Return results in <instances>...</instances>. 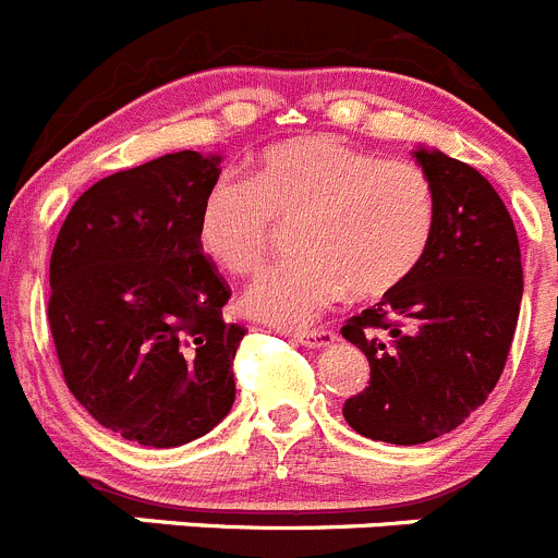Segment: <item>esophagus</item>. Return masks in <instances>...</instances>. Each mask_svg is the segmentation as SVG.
Returning a JSON list of instances; mask_svg holds the SVG:
<instances>
[{
    "mask_svg": "<svg viewBox=\"0 0 558 558\" xmlns=\"http://www.w3.org/2000/svg\"><path fill=\"white\" fill-rule=\"evenodd\" d=\"M295 342L306 345V349H329L331 342L337 340V335L331 329H313V331H295Z\"/></svg>",
    "mask_w": 558,
    "mask_h": 558,
    "instance_id": "obj_1",
    "label": "esophagus"
}]
</instances>
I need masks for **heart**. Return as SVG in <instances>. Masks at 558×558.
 I'll return each mask as SVG.
<instances>
[{
    "label": "heart",
    "instance_id": "obj_1",
    "mask_svg": "<svg viewBox=\"0 0 558 558\" xmlns=\"http://www.w3.org/2000/svg\"><path fill=\"white\" fill-rule=\"evenodd\" d=\"M434 191L423 168L379 160L331 135L274 143L245 182L221 179L198 204L196 243L234 276L263 268L276 227L295 229V259L243 295L245 315L299 329L342 295L390 293L421 265L434 232Z\"/></svg>",
    "mask_w": 558,
    "mask_h": 558
}]
</instances>
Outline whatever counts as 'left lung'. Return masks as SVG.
<instances>
[{"label":"left lung","mask_w":558,"mask_h":558,"mask_svg":"<svg viewBox=\"0 0 558 558\" xmlns=\"http://www.w3.org/2000/svg\"><path fill=\"white\" fill-rule=\"evenodd\" d=\"M434 191L421 265L342 337L371 362V381L342 417L356 434L421 446L462 426L493 392L518 329L523 263L512 216L473 166L417 146Z\"/></svg>","instance_id":"8db88e82"}]
</instances>
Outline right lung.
Wrapping results in <instances>:
<instances>
[{
    "label": "right lung",
    "instance_id": "1",
    "mask_svg": "<svg viewBox=\"0 0 558 558\" xmlns=\"http://www.w3.org/2000/svg\"><path fill=\"white\" fill-rule=\"evenodd\" d=\"M221 157L173 151L99 179L71 207L49 263V329L65 385L124 439L177 448L234 403L245 329L196 243Z\"/></svg>",
    "mask_w": 558,
    "mask_h": 558
}]
</instances>
